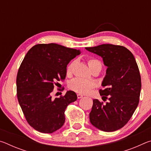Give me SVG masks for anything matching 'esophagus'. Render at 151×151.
<instances>
[{
	"mask_svg": "<svg viewBox=\"0 0 151 151\" xmlns=\"http://www.w3.org/2000/svg\"><path fill=\"white\" fill-rule=\"evenodd\" d=\"M77 97H78V99H81L83 97V95H82V94H77Z\"/></svg>",
	"mask_w": 151,
	"mask_h": 151,
	"instance_id": "obj_1",
	"label": "esophagus"
}]
</instances>
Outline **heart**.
<instances>
[{
    "mask_svg": "<svg viewBox=\"0 0 151 151\" xmlns=\"http://www.w3.org/2000/svg\"><path fill=\"white\" fill-rule=\"evenodd\" d=\"M88 66L91 68L92 66L96 65H101V63L99 60L96 59H90L88 60ZM73 66V63H71L68 65L67 68V73H70L72 70ZM93 82L84 80L82 78H75L71 81L70 84V87L73 91H75L76 93L81 94H86L89 92L92 88L94 87Z\"/></svg>",
    "mask_w": 151,
    "mask_h": 151,
    "instance_id": "1",
    "label": "heart"
}]
</instances>
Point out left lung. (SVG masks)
I'll use <instances>...</instances> for the list:
<instances>
[{"instance_id": "left-lung-1", "label": "left lung", "mask_w": 151, "mask_h": 151, "mask_svg": "<svg viewBox=\"0 0 151 151\" xmlns=\"http://www.w3.org/2000/svg\"><path fill=\"white\" fill-rule=\"evenodd\" d=\"M103 58L106 75L100 91L106 103L94 99L89 114L91 123L104 132L121 129L131 118L139 104L141 79L133 55L127 48L111 44L86 47Z\"/></svg>"}]
</instances>
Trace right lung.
<instances>
[{"label": "right lung", "mask_w": 151, "mask_h": 151, "mask_svg": "<svg viewBox=\"0 0 151 151\" xmlns=\"http://www.w3.org/2000/svg\"><path fill=\"white\" fill-rule=\"evenodd\" d=\"M81 53L79 49L49 43L35 45L28 51L17 77L18 101L27 122L43 133H52L65 123V111L77 99L73 91L52 99L56 81L64 80L66 66Z\"/></svg>", "instance_id": "add662e5"}]
</instances>
